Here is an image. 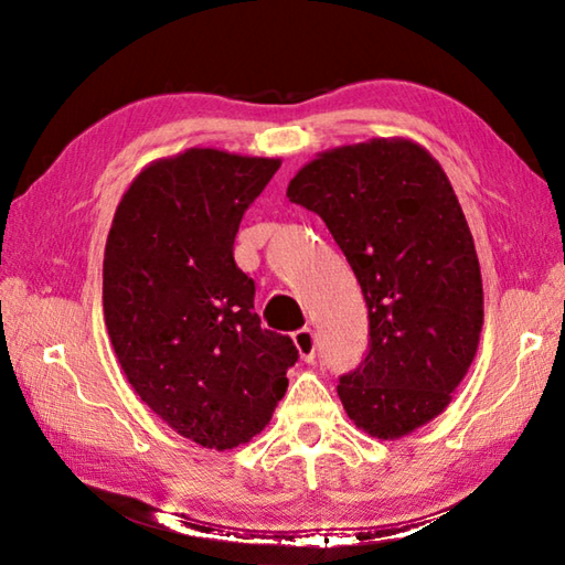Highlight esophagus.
Listing matches in <instances>:
<instances>
[{
    "mask_svg": "<svg viewBox=\"0 0 565 565\" xmlns=\"http://www.w3.org/2000/svg\"><path fill=\"white\" fill-rule=\"evenodd\" d=\"M294 344H296V350H298V354H301V359L303 362H313L316 359V332L310 330V328H301V330H296L294 332Z\"/></svg>",
    "mask_w": 565,
    "mask_h": 565,
    "instance_id": "esophagus-1",
    "label": "esophagus"
}]
</instances>
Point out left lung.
Wrapping results in <instances>:
<instances>
[{"instance_id":"obj_1","label":"left lung","mask_w":565,"mask_h":565,"mask_svg":"<svg viewBox=\"0 0 565 565\" xmlns=\"http://www.w3.org/2000/svg\"><path fill=\"white\" fill-rule=\"evenodd\" d=\"M286 196L326 221L362 286L369 354L340 379L352 423L401 439L447 411L483 328L473 235L441 164L411 138L320 152Z\"/></svg>"}]
</instances>
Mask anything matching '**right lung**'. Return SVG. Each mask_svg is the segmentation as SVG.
Here are the masks:
<instances>
[{"label":"right lung","instance_id":"obj_1","mask_svg":"<svg viewBox=\"0 0 565 565\" xmlns=\"http://www.w3.org/2000/svg\"><path fill=\"white\" fill-rule=\"evenodd\" d=\"M279 158L189 148L150 162L114 213L104 252V320L118 364L150 411L206 449L269 425L298 362L264 330L255 281L237 269L239 221Z\"/></svg>","mask_w":565,"mask_h":565}]
</instances>
